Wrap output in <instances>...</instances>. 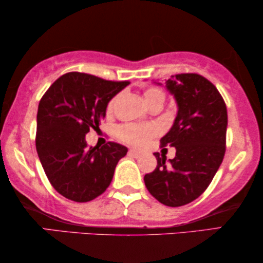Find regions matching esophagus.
<instances>
[{
  "label": "esophagus",
  "mask_w": 263,
  "mask_h": 263,
  "mask_svg": "<svg viewBox=\"0 0 263 263\" xmlns=\"http://www.w3.org/2000/svg\"><path fill=\"white\" fill-rule=\"evenodd\" d=\"M129 154H130V156H133V157L138 158V157L141 156V152H139V151H136V149H130V151H129Z\"/></svg>",
  "instance_id": "esophagus-1"
}]
</instances>
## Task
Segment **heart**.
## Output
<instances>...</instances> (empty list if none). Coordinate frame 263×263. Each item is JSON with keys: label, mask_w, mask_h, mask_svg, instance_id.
I'll return each mask as SVG.
<instances>
[{"label": "heart", "mask_w": 263, "mask_h": 263, "mask_svg": "<svg viewBox=\"0 0 263 263\" xmlns=\"http://www.w3.org/2000/svg\"><path fill=\"white\" fill-rule=\"evenodd\" d=\"M145 99L148 105L157 102L164 103L165 95L160 88L151 87L145 91ZM117 97H114L107 104V112H111L116 105ZM158 133L156 125H140V124H123L117 128V135L124 142L134 146H143L148 140Z\"/></svg>", "instance_id": "b5f03b06"}]
</instances>
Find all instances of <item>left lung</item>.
<instances>
[{
  "instance_id": "8db88e82",
  "label": "left lung",
  "mask_w": 263,
  "mask_h": 263,
  "mask_svg": "<svg viewBox=\"0 0 263 263\" xmlns=\"http://www.w3.org/2000/svg\"><path fill=\"white\" fill-rule=\"evenodd\" d=\"M165 84L178 111L160 143L175 147L176 157L154 153L157 167L143 181L159 202L179 207L207 189L224 159L228 110L217 87L199 74L172 75Z\"/></svg>"
}]
</instances>
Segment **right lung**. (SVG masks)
Returning <instances> with one entry per match:
<instances>
[{"label": "right lung", "mask_w": 263, "mask_h": 263, "mask_svg": "<svg viewBox=\"0 0 263 263\" xmlns=\"http://www.w3.org/2000/svg\"><path fill=\"white\" fill-rule=\"evenodd\" d=\"M128 81H107L71 71L50 86L38 105L35 148L51 185L75 202L102 195L112 181L125 146L88 147L85 136L99 128L107 104Z\"/></svg>", "instance_id": "add662e5"}]
</instances>
